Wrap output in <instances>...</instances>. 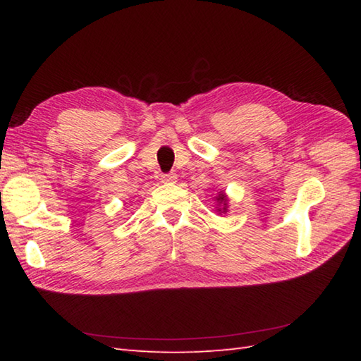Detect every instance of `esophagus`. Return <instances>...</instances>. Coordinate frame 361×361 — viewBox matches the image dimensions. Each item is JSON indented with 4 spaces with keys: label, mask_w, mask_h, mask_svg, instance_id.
<instances>
[{
    "label": "esophagus",
    "mask_w": 361,
    "mask_h": 361,
    "mask_svg": "<svg viewBox=\"0 0 361 361\" xmlns=\"http://www.w3.org/2000/svg\"><path fill=\"white\" fill-rule=\"evenodd\" d=\"M161 181L166 183V185H173V183L176 181V173L175 172L164 173L163 176H161Z\"/></svg>",
    "instance_id": "1"
}]
</instances>
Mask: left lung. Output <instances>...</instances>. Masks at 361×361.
Here are the masks:
<instances>
[{"mask_svg": "<svg viewBox=\"0 0 361 361\" xmlns=\"http://www.w3.org/2000/svg\"><path fill=\"white\" fill-rule=\"evenodd\" d=\"M217 202H220V204H221V208L220 209H217L219 212H226L228 209H226V197H225V194L224 192H220L219 194V197H217Z\"/></svg>", "mask_w": 361, "mask_h": 361, "instance_id": "left-lung-1", "label": "left lung"}]
</instances>
